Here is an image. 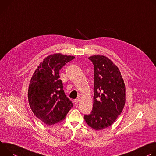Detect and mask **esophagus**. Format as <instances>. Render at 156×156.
<instances>
[{
    "instance_id": "34e87169",
    "label": "esophagus",
    "mask_w": 156,
    "mask_h": 156,
    "mask_svg": "<svg viewBox=\"0 0 156 156\" xmlns=\"http://www.w3.org/2000/svg\"><path fill=\"white\" fill-rule=\"evenodd\" d=\"M79 99H75V100H74V103L76 105H77V103H79Z\"/></svg>"
}]
</instances>
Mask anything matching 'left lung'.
<instances>
[{
  "label": "left lung",
  "mask_w": 156,
  "mask_h": 156,
  "mask_svg": "<svg viewBox=\"0 0 156 156\" xmlns=\"http://www.w3.org/2000/svg\"><path fill=\"white\" fill-rule=\"evenodd\" d=\"M94 67L93 108L84 119L90 127L101 130L111 126L125 104V85L118 67L107 57L89 58Z\"/></svg>",
  "instance_id": "obj_1"
}]
</instances>
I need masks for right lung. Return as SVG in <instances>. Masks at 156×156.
Here are the masks:
<instances>
[{
    "label": "right lung",
    "instance_id": "obj_1",
    "mask_svg": "<svg viewBox=\"0 0 156 156\" xmlns=\"http://www.w3.org/2000/svg\"><path fill=\"white\" fill-rule=\"evenodd\" d=\"M74 58L61 53L51 55L40 64L31 78L28 90L30 107L47 125L61 122L73 107L63 90L59 71Z\"/></svg>",
    "mask_w": 156,
    "mask_h": 156
}]
</instances>
